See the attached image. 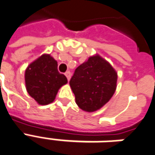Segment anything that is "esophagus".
I'll return each instance as SVG.
<instances>
[{
    "label": "esophagus",
    "mask_w": 155,
    "mask_h": 155,
    "mask_svg": "<svg viewBox=\"0 0 155 155\" xmlns=\"http://www.w3.org/2000/svg\"><path fill=\"white\" fill-rule=\"evenodd\" d=\"M65 75H66V77H67V78H68V81H69V80H70V78H71V72H70L68 71V72H66Z\"/></svg>",
    "instance_id": "34e87169"
}]
</instances>
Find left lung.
<instances>
[{"instance_id":"1","label":"left lung","mask_w":155,"mask_h":155,"mask_svg":"<svg viewBox=\"0 0 155 155\" xmlns=\"http://www.w3.org/2000/svg\"><path fill=\"white\" fill-rule=\"evenodd\" d=\"M117 80L118 73L113 66L95 54L76 68L69 84L78 106L92 113L110 100L116 91Z\"/></svg>"}]
</instances>
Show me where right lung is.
I'll use <instances>...</instances> for the list:
<instances>
[{
    "label": "right lung",
    "mask_w": 155,
    "mask_h": 155,
    "mask_svg": "<svg viewBox=\"0 0 155 155\" xmlns=\"http://www.w3.org/2000/svg\"><path fill=\"white\" fill-rule=\"evenodd\" d=\"M28 94L40 105H48L56 98L60 87L68 83L58 70V62L50 54H42L31 62L25 71Z\"/></svg>",
    "instance_id": "1"
}]
</instances>
